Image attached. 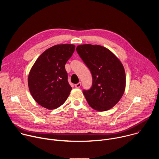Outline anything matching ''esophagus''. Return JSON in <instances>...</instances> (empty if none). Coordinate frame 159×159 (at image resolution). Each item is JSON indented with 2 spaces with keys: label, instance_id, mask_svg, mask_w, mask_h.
Returning a JSON list of instances; mask_svg holds the SVG:
<instances>
[{
  "label": "esophagus",
  "instance_id": "34e87169",
  "mask_svg": "<svg viewBox=\"0 0 159 159\" xmlns=\"http://www.w3.org/2000/svg\"><path fill=\"white\" fill-rule=\"evenodd\" d=\"M80 86H81V82H79V83L75 84V87L76 88H79Z\"/></svg>",
  "mask_w": 159,
  "mask_h": 159
}]
</instances>
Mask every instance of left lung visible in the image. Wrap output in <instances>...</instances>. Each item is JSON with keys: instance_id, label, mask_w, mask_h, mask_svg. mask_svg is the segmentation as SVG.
I'll use <instances>...</instances> for the list:
<instances>
[{"instance_id": "obj_1", "label": "left lung", "mask_w": 159, "mask_h": 159, "mask_svg": "<svg viewBox=\"0 0 159 159\" xmlns=\"http://www.w3.org/2000/svg\"><path fill=\"white\" fill-rule=\"evenodd\" d=\"M76 50L93 76L92 87L83 90L88 104L99 111L110 109L118 102L125 92L123 65L109 50L100 45L81 44Z\"/></svg>"}]
</instances>
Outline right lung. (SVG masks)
<instances>
[{"label":"right lung","mask_w":159,"mask_h":159,"mask_svg":"<svg viewBox=\"0 0 159 159\" xmlns=\"http://www.w3.org/2000/svg\"><path fill=\"white\" fill-rule=\"evenodd\" d=\"M75 48L72 44L55 45L44 51L34 63L28 82L31 94L40 106L54 109L69 97L72 87L65 65Z\"/></svg>","instance_id":"add662e5"}]
</instances>
